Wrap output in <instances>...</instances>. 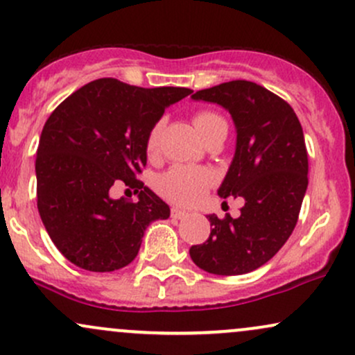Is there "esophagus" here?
<instances>
[{"instance_id": "1", "label": "esophagus", "mask_w": 355, "mask_h": 355, "mask_svg": "<svg viewBox=\"0 0 355 355\" xmlns=\"http://www.w3.org/2000/svg\"><path fill=\"white\" fill-rule=\"evenodd\" d=\"M172 218H175V220H183V218H187L189 217V214H187L185 210H180V209H177V207H173L172 209Z\"/></svg>"}]
</instances>
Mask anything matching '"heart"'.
I'll use <instances>...</instances> for the list:
<instances>
[{"label":"heart","instance_id":"heart-1","mask_svg":"<svg viewBox=\"0 0 355 355\" xmlns=\"http://www.w3.org/2000/svg\"><path fill=\"white\" fill-rule=\"evenodd\" d=\"M222 116H218L214 112H197L193 115V126L198 132V135L203 138V141L209 138V135L220 125H223ZM160 133L162 125L157 123L150 130L148 137H146V152L148 155L157 153L158 145H160ZM214 177L210 172L197 166L189 165H175L168 172L160 175L157 180V190L162 197L166 200L177 203V205L190 207L195 205L205 197L207 190L210 189Z\"/></svg>","mask_w":355,"mask_h":355}]
</instances>
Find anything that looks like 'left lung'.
<instances>
[{
  "label": "left lung",
  "instance_id": "8db88e82",
  "mask_svg": "<svg viewBox=\"0 0 355 355\" xmlns=\"http://www.w3.org/2000/svg\"><path fill=\"white\" fill-rule=\"evenodd\" d=\"M191 98L232 115L237 145L218 195L240 197L245 205L237 218L207 215L210 237L191 245L190 257L209 274H248L267 263L295 229L309 185L302 126L287 101L247 80L200 89Z\"/></svg>",
  "mask_w": 355,
  "mask_h": 355
}]
</instances>
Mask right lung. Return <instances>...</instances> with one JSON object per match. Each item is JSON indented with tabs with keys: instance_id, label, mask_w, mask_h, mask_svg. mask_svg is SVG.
<instances>
[{
	"instance_id": "1",
	"label": "right lung",
	"mask_w": 355,
	"mask_h": 355,
	"mask_svg": "<svg viewBox=\"0 0 355 355\" xmlns=\"http://www.w3.org/2000/svg\"><path fill=\"white\" fill-rule=\"evenodd\" d=\"M190 88H140L115 78L85 85L61 101L43 126L36 152V197L56 248L89 272L128 266L146 227L170 207L137 178L146 165V137L165 108ZM139 202L111 198L116 184Z\"/></svg>"
}]
</instances>
